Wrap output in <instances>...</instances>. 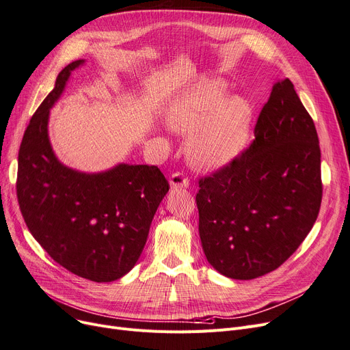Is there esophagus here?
Returning a JSON list of instances; mask_svg holds the SVG:
<instances>
[{
    "instance_id": "obj_1",
    "label": "esophagus",
    "mask_w": 350,
    "mask_h": 350,
    "mask_svg": "<svg viewBox=\"0 0 350 350\" xmlns=\"http://www.w3.org/2000/svg\"><path fill=\"white\" fill-rule=\"evenodd\" d=\"M170 184L176 188V187H188L189 185V179L183 174V172H174L170 178Z\"/></svg>"
}]
</instances>
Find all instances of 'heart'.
Returning <instances> with one entry per match:
<instances>
[{"instance_id": "obj_1", "label": "heart", "mask_w": 350, "mask_h": 350, "mask_svg": "<svg viewBox=\"0 0 350 350\" xmlns=\"http://www.w3.org/2000/svg\"><path fill=\"white\" fill-rule=\"evenodd\" d=\"M222 80H208L184 92L167 109V124L189 133L191 157L204 167L232 161L244 150L253 128L254 109L244 96L227 97Z\"/></svg>"}]
</instances>
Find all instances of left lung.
<instances>
[{"instance_id":"left-lung-1","label":"left lung","mask_w":350,"mask_h":350,"mask_svg":"<svg viewBox=\"0 0 350 350\" xmlns=\"http://www.w3.org/2000/svg\"><path fill=\"white\" fill-rule=\"evenodd\" d=\"M254 136L198 179L195 198L205 257L235 280L280 267L313 228L323 197L314 122L288 79L273 86Z\"/></svg>"}]
</instances>
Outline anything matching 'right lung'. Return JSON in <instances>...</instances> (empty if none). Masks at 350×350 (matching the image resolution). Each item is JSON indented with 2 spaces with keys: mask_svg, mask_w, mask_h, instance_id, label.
Instances as JSON below:
<instances>
[{
  "mask_svg": "<svg viewBox=\"0 0 350 350\" xmlns=\"http://www.w3.org/2000/svg\"><path fill=\"white\" fill-rule=\"evenodd\" d=\"M83 60L66 66L38 106L18 150L17 198L30 232L73 274L97 283L132 270L170 184L155 165H119L103 174L63 166L51 150L47 120L66 81Z\"/></svg>",
  "mask_w": 350,
  "mask_h": 350,
  "instance_id": "obj_1",
  "label": "right lung"
}]
</instances>
